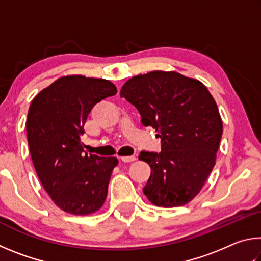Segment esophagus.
I'll return each instance as SVG.
<instances>
[{
	"instance_id": "esophagus-1",
	"label": "esophagus",
	"mask_w": 261,
	"mask_h": 261,
	"mask_svg": "<svg viewBox=\"0 0 261 261\" xmlns=\"http://www.w3.org/2000/svg\"><path fill=\"white\" fill-rule=\"evenodd\" d=\"M120 159H121V160H122L123 162H132V161H135V160H136V156H135V155H130V156H121Z\"/></svg>"
}]
</instances>
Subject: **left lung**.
<instances>
[{
	"mask_svg": "<svg viewBox=\"0 0 261 261\" xmlns=\"http://www.w3.org/2000/svg\"><path fill=\"white\" fill-rule=\"evenodd\" d=\"M138 109L141 123L161 139V152H140L151 167L143 189L154 205L188 204L205 184L215 165L222 121L213 96L197 79L175 71L132 77L121 90Z\"/></svg>",
	"mask_w": 261,
	"mask_h": 261,
	"instance_id": "obj_1",
	"label": "left lung"
}]
</instances>
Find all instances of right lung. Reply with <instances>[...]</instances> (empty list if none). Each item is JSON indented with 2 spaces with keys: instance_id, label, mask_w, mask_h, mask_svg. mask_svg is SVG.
I'll list each match as a JSON object with an SVG mask.
<instances>
[{
  "instance_id": "obj_1",
  "label": "right lung",
  "mask_w": 261,
  "mask_h": 261,
  "mask_svg": "<svg viewBox=\"0 0 261 261\" xmlns=\"http://www.w3.org/2000/svg\"><path fill=\"white\" fill-rule=\"evenodd\" d=\"M116 93L106 79L67 76L31 102L26 132L33 166L53 201L68 213H94L107 197L118 160L85 153L81 137L92 108Z\"/></svg>"
}]
</instances>
